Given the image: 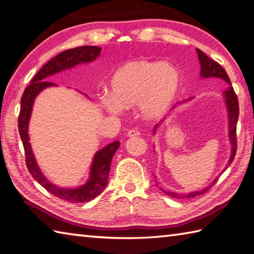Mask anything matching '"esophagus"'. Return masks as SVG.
Returning <instances> with one entry per match:
<instances>
[{"instance_id": "34e87169", "label": "esophagus", "mask_w": 254, "mask_h": 254, "mask_svg": "<svg viewBox=\"0 0 254 254\" xmlns=\"http://www.w3.org/2000/svg\"><path fill=\"white\" fill-rule=\"evenodd\" d=\"M139 134H140V131L137 130V129H130V130L127 131V137H130V138L138 137Z\"/></svg>"}]
</instances>
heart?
Wrapping results in <instances>:
<instances>
[{
  "mask_svg": "<svg viewBox=\"0 0 254 254\" xmlns=\"http://www.w3.org/2000/svg\"><path fill=\"white\" fill-rule=\"evenodd\" d=\"M182 85L180 70L169 62L137 59L127 61L114 71L111 93L101 95L103 107L118 115L124 107L138 103L147 120H156L167 113L179 96Z\"/></svg>",
  "mask_w": 254,
  "mask_h": 254,
  "instance_id": "b5f03b06",
  "label": "heart"
}]
</instances>
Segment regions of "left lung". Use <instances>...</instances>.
I'll return each instance as SVG.
<instances>
[{
  "instance_id": "8db88e82",
  "label": "left lung",
  "mask_w": 254,
  "mask_h": 254,
  "mask_svg": "<svg viewBox=\"0 0 254 254\" xmlns=\"http://www.w3.org/2000/svg\"><path fill=\"white\" fill-rule=\"evenodd\" d=\"M196 53L198 55V60H199V64H200V76L203 77V79H206V77H218V79H222L224 81H226L227 83L229 84L228 89L226 91H224V97H225V102H226V106H227V111H228V121H229V140H230V144H231V154H230V159L228 163H227L226 168L224 169V171L229 167L231 164V162L234 161L235 156H236V152H237V122H238V118H239V103H238V97L236 95V93L234 91V87L231 86V82L228 74H227V72L225 71V69L222 68V66L218 64V62L214 61L213 59H210L207 57L203 51L200 49L196 48ZM190 98H189L188 101H190ZM188 101H183L184 102H188ZM180 104V103H178ZM178 104H175L172 110H174V107L177 106ZM171 110V111H172ZM163 121H161L160 123H162ZM159 123V124H160ZM159 124H157L156 126L153 127V133H156L157 128L159 126ZM218 178H216L213 182H211L208 186H206L205 189L200 190H195V192H190L188 194H180V193H175V192H168V190H164L163 189H161L162 192L164 194H167L168 196H171V197L173 198H192L195 197V196L197 195H201L206 193L207 190L210 189V186H213L216 182Z\"/></svg>"
}]
</instances>
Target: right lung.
<instances>
[{
    "instance_id": "obj_1",
    "label": "right lung",
    "mask_w": 254,
    "mask_h": 254,
    "mask_svg": "<svg viewBox=\"0 0 254 254\" xmlns=\"http://www.w3.org/2000/svg\"><path fill=\"white\" fill-rule=\"evenodd\" d=\"M101 50L102 49L100 47H96V46H82V47L64 50V53L56 56L55 58L49 60L37 72V74L33 77L30 84L25 89L22 100H20L18 130L23 141L26 165H27L29 173L49 193L57 196L60 199L71 201V203L89 201L103 192L108 181L112 159L116 150L120 148V141H114L107 144L106 147L98 150L95 153L94 158H93L90 178L84 185L76 189H62L49 182L45 178V175L41 173L38 164L36 162L32 147H30L28 124L36 96L46 87L56 85L53 82L46 81L48 79V76L54 75L64 70L73 68V66L80 64H87V62L94 61L100 56Z\"/></svg>"
}]
</instances>
